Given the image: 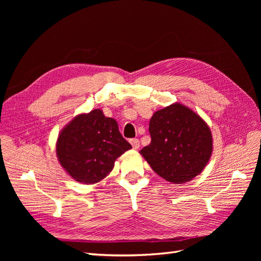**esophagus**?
Wrapping results in <instances>:
<instances>
[{
  "label": "esophagus",
  "mask_w": 261,
  "mask_h": 261,
  "mask_svg": "<svg viewBox=\"0 0 261 261\" xmlns=\"http://www.w3.org/2000/svg\"><path fill=\"white\" fill-rule=\"evenodd\" d=\"M130 145H132L133 149H136L137 150L140 147V141L137 138H134V139L130 140Z\"/></svg>",
  "instance_id": "obj_1"
}]
</instances>
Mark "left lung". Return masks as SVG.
I'll list each match as a JSON object with an SVG mask.
<instances>
[{"label": "left lung", "mask_w": 261, "mask_h": 261, "mask_svg": "<svg viewBox=\"0 0 261 261\" xmlns=\"http://www.w3.org/2000/svg\"><path fill=\"white\" fill-rule=\"evenodd\" d=\"M149 133L151 143L139 152L158 175L173 184H184L200 174L210 159L209 126L178 102L154 112Z\"/></svg>", "instance_id": "1"}]
</instances>
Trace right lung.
Here are the masks:
<instances>
[{
  "instance_id": "obj_1",
  "label": "right lung",
  "mask_w": 261,
  "mask_h": 261,
  "mask_svg": "<svg viewBox=\"0 0 261 261\" xmlns=\"http://www.w3.org/2000/svg\"><path fill=\"white\" fill-rule=\"evenodd\" d=\"M132 148L118 130L117 122L102 110L75 116L57 140L62 168L78 183L96 184L109 175L118 156Z\"/></svg>"
}]
</instances>
